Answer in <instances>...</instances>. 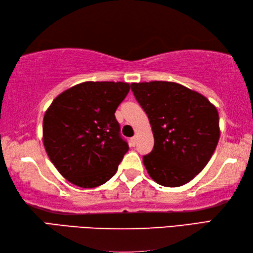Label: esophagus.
I'll return each mask as SVG.
<instances>
[{
    "label": "esophagus",
    "mask_w": 253,
    "mask_h": 253,
    "mask_svg": "<svg viewBox=\"0 0 253 253\" xmlns=\"http://www.w3.org/2000/svg\"><path fill=\"white\" fill-rule=\"evenodd\" d=\"M136 143H137V138H136V137H131V138H130V146L135 147Z\"/></svg>",
    "instance_id": "esophagus-1"
}]
</instances>
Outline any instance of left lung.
Here are the masks:
<instances>
[{
	"label": "left lung",
	"instance_id": "obj_1",
	"mask_svg": "<svg viewBox=\"0 0 253 253\" xmlns=\"http://www.w3.org/2000/svg\"><path fill=\"white\" fill-rule=\"evenodd\" d=\"M151 124L154 147L143 155L149 175L164 187H179L206 168L219 139L215 106L200 93L169 82L131 84Z\"/></svg>",
	"mask_w": 253,
	"mask_h": 253
}]
</instances>
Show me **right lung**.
Segmentation results:
<instances>
[{"label":"right lung","instance_id":"1","mask_svg":"<svg viewBox=\"0 0 253 253\" xmlns=\"http://www.w3.org/2000/svg\"><path fill=\"white\" fill-rule=\"evenodd\" d=\"M129 84L87 82L64 91L43 118V143L63 177L83 188L103 185L128 151L115 111Z\"/></svg>","mask_w":253,"mask_h":253}]
</instances>
